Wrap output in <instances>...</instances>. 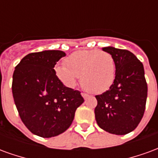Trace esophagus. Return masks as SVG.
Instances as JSON below:
<instances>
[{
	"instance_id": "obj_1",
	"label": "esophagus",
	"mask_w": 158,
	"mask_h": 158,
	"mask_svg": "<svg viewBox=\"0 0 158 158\" xmlns=\"http://www.w3.org/2000/svg\"><path fill=\"white\" fill-rule=\"evenodd\" d=\"M81 95H82V96L84 97V99H87V97H88V95H87V94H85V93H81Z\"/></svg>"
}]
</instances>
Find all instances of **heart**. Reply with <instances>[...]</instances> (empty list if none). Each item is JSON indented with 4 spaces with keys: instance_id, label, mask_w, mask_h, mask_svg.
Instances as JSON below:
<instances>
[{
    "instance_id": "obj_1",
    "label": "heart",
    "mask_w": 158,
    "mask_h": 158,
    "mask_svg": "<svg viewBox=\"0 0 158 158\" xmlns=\"http://www.w3.org/2000/svg\"><path fill=\"white\" fill-rule=\"evenodd\" d=\"M65 65L56 66L55 73L60 81L69 88H73L80 77V83L85 89L91 93H102L109 89L115 79V62L108 52L78 51L65 59Z\"/></svg>"
}]
</instances>
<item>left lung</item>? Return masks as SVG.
Instances as JSON below:
<instances>
[{
    "label": "left lung",
    "instance_id": "left-lung-1",
    "mask_svg": "<svg viewBox=\"0 0 158 158\" xmlns=\"http://www.w3.org/2000/svg\"><path fill=\"white\" fill-rule=\"evenodd\" d=\"M102 50L113 56L116 73L110 89L96 96V120L103 130L123 135L138 126L146 109L147 84L144 67L129 51L113 46Z\"/></svg>",
    "mask_w": 158,
    "mask_h": 158
}]
</instances>
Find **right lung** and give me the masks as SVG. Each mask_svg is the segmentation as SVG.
Masks as SVG:
<instances>
[{
    "instance_id": "1",
    "label": "right lung",
    "mask_w": 158,
    "mask_h": 158,
    "mask_svg": "<svg viewBox=\"0 0 158 158\" xmlns=\"http://www.w3.org/2000/svg\"><path fill=\"white\" fill-rule=\"evenodd\" d=\"M62 51L29 53L16 66L12 96L21 120L34 135L51 138L69 129L84 98L79 90L66 87L54 67L65 56Z\"/></svg>"
}]
</instances>
